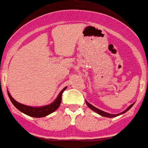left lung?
I'll list each match as a JSON object with an SVG mask.
<instances>
[{
	"label": "left lung",
	"instance_id": "1",
	"mask_svg": "<svg viewBox=\"0 0 148 148\" xmlns=\"http://www.w3.org/2000/svg\"><path fill=\"white\" fill-rule=\"evenodd\" d=\"M86 104L87 105V106L89 107V108L91 109V110H92L93 111H95V113H97V114H99V115H101V116H105V117H109V118H112V117H115V116H119V115H121V114H124V113L127 112L128 110H130V109L133 106V105H134V104H135V103H133V104H132L131 105H130V106L128 107V108L126 109V110H123V112L120 113V114H109V113H108V112L103 111V110H100V109L97 108H95V106H93V105H92L91 104H89V103L88 102V101H86Z\"/></svg>",
	"mask_w": 148,
	"mask_h": 148
}]
</instances>
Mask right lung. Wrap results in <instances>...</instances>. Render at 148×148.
<instances>
[{
    "instance_id": "add662e5",
    "label": "right lung",
    "mask_w": 148,
    "mask_h": 148,
    "mask_svg": "<svg viewBox=\"0 0 148 148\" xmlns=\"http://www.w3.org/2000/svg\"><path fill=\"white\" fill-rule=\"evenodd\" d=\"M67 89V86L64 88L62 91L59 92V95L57 96L56 99H55V101L49 104V105H44V106L40 107H32L28 106V105H22L21 103L18 102L11 96L10 93L7 90V93H8V96L10 99L11 102L13 103V105H14L18 110H20L21 112L23 114L28 115V116H32V117H36V118H40V117H44V116L49 115V114L53 113L55 110L58 109L60 104L62 102V94L63 92Z\"/></svg>"
}]
</instances>
